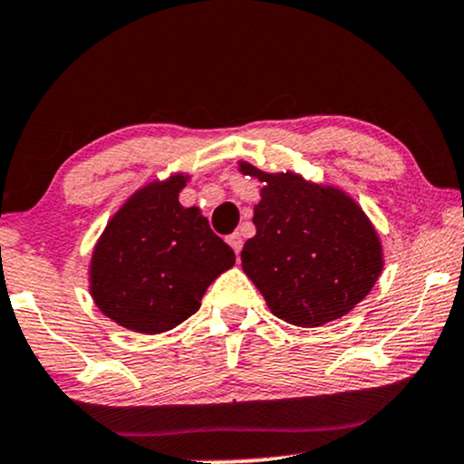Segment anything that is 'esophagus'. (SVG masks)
Returning a JSON list of instances; mask_svg holds the SVG:
<instances>
[{
	"instance_id": "34e87169",
	"label": "esophagus",
	"mask_w": 464,
	"mask_h": 464,
	"mask_svg": "<svg viewBox=\"0 0 464 464\" xmlns=\"http://www.w3.org/2000/svg\"><path fill=\"white\" fill-rule=\"evenodd\" d=\"M227 243H230V247L238 254V252H241V247H243V237L238 232H234V234H230V237H227Z\"/></svg>"
}]
</instances>
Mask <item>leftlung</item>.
<instances>
[{
    "mask_svg": "<svg viewBox=\"0 0 464 464\" xmlns=\"http://www.w3.org/2000/svg\"><path fill=\"white\" fill-rule=\"evenodd\" d=\"M238 173L263 182L241 263L271 313L297 328L352 313L384 269L382 243L362 206L291 169L269 173L238 160Z\"/></svg>",
    "mask_w": 464,
    "mask_h": 464,
    "instance_id": "obj_1",
    "label": "left lung"
}]
</instances>
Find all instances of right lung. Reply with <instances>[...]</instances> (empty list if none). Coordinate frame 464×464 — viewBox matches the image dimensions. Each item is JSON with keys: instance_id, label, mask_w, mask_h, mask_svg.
I'll list each match as a JSON object with an SVG mask.
<instances>
[{"instance_id": "add662e5", "label": "right lung", "mask_w": 464, "mask_h": 464, "mask_svg": "<svg viewBox=\"0 0 464 464\" xmlns=\"http://www.w3.org/2000/svg\"><path fill=\"white\" fill-rule=\"evenodd\" d=\"M187 182L190 173L182 171L145 182L92 247L91 297L125 330H173L198 313L206 288L234 265V252L210 230L199 206L179 204Z\"/></svg>"}]
</instances>
